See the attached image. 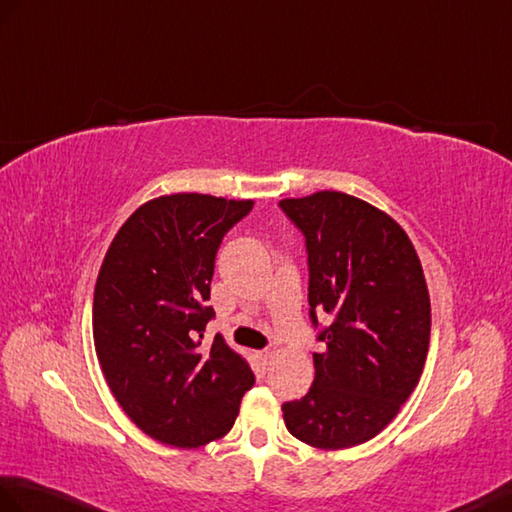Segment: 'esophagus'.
<instances>
[{"instance_id":"esophagus-1","label":"esophagus","mask_w":512,"mask_h":512,"mask_svg":"<svg viewBox=\"0 0 512 512\" xmlns=\"http://www.w3.org/2000/svg\"><path fill=\"white\" fill-rule=\"evenodd\" d=\"M275 358V349H264V351H259V360L264 362V364H270V360Z\"/></svg>"}]
</instances>
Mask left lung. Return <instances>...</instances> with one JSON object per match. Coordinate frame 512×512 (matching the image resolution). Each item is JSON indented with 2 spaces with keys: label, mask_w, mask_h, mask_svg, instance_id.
I'll return each instance as SVG.
<instances>
[{
  "label": "left lung",
  "mask_w": 512,
  "mask_h": 512,
  "mask_svg": "<svg viewBox=\"0 0 512 512\" xmlns=\"http://www.w3.org/2000/svg\"><path fill=\"white\" fill-rule=\"evenodd\" d=\"M305 235L310 314H327L314 384L283 403L299 441L336 451L371 441L417 388L430 349L432 307L421 259L386 211L342 192L283 198Z\"/></svg>",
  "instance_id": "8db88e82"
}]
</instances>
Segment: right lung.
<instances>
[{
	"instance_id": "add662e5",
	"label": "right lung",
	"mask_w": 512,
	"mask_h": 512,
	"mask_svg": "<svg viewBox=\"0 0 512 512\" xmlns=\"http://www.w3.org/2000/svg\"><path fill=\"white\" fill-rule=\"evenodd\" d=\"M253 200L170 194L117 231L93 292V342L106 384L141 432L178 449L229 434L251 366L220 334L202 342L218 246Z\"/></svg>"
}]
</instances>
